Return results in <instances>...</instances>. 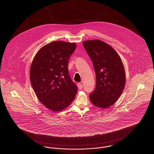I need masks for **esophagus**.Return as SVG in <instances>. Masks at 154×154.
I'll return each instance as SVG.
<instances>
[{"label": "esophagus", "mask_w": 154, "mask_h": 154, "mask_svg": "<svg viewBox=\"0 0 154 154\" xmlns=\"http://www.w3.org/2000/svg\"><path fill=\"white\" fill-rule=\"evenodd\" d=\"M77 87H78V88H79V89H82V88H83V85L81 82H79L77 84Z\"/></svg>", "instance_id": "1"}]
</instances>
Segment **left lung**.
Instances as JSON below:
<instances>
[{
  "label": "left lung",
  "mask_w": 154,
  "mask_h": 154,
  "mask_svg": "<svg viewBox=\"0 0 154 154\" xmlns=\"http://www.w3.org/2000/svg\"><path fill=\"white\" fill-rule=\"evenodd\" d=\"M96 74L95 89L89 96L97 107L107 109L117 101L125 88L126 74L122 61L115 50L99 40L84 41Z\"/></svg>",
  "instance_id": "8db88e82"
}]
</instances>
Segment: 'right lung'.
Returning a JSON list of instances; mask_svg holds the SVG:
<instances>
[{
    "label": "right lung",
    "mask_w": 154,
    "mask_h": 154,
    "mask_svg": "<svg viewBox=\"0 0 154 154\" xmlns=\"http://www.w3.org/2000/svg\"><path fill=\"white\" fill-rule=\"evenodd\" d=\"M75 43L53 42L42 47L30 69V80L38 100L54 112L65 109L75 97L77 87L68 72Z\"/></svg>",
    "instance_id": "obj_1"
}]
</instances>
